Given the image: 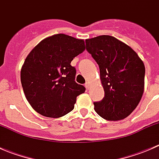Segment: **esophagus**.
<instances>
[{
    "label": "esophagus",
    "mask_w": 159,
    "mask_h": 159,
    "mask_svg": "<svg viewBox=\"0 0 159 159\" xmlns=\"http://www.w3.org/2000/svg\"><path fill=\"white\" fill-rule=\"evenodd\" d=\"M84 86H85L86 89H90V82H86V84H84Z\"/></svg>",
    "instance_id": "obj_1"
}]
</instances>
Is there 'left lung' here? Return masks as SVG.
Masks as SVG:
<instances>
[{
    "label": "left lung",
    "instance_id": "8db88e82",
    "mask_svg": "<svg viewBox=\"0 0 159 159\" xmlns=\"http://www.w3.org/2000/svg\"><path fill=\"white\" fill-rule=\"evenodd\" d=\"M86 49L100 69L105 91L101 102H94L98 115L108 121L127 118L136 108L145 87V68L131 47L109 35L86 39Z\"/></svg>",
    "mask_w": 159,
    "mask_h": 159
}]
</instances>
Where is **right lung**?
<instances>
[{
  "label": "right lung",
  "instance_id": "obj_1",
  "mask_svg": "<svg viewBox=\"0 0 159 159\" xmlns=\"http://www.w3.org/2000/svg\"><path fill=\"white\" fill-rule=\"evenodd\" d=\"M85 49L84 41L57 34L44 38L30 51L20 70L25 97L38 113L60 118L71 111L85 88L75 82L74 57Z\"/></svg>",
  "mask_w": 159,
  "mask_h": 159
}]
</instances>
